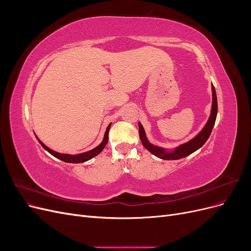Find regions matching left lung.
<instances>
[{
  "label": "left lung",
  "mask_w": 251,
  "mask_h": 251,
  "mask_svg": "<svg viewBox=\"0 0 251 251\" xmlns=\"http://www.w3.org/2000/svg\"><path fill=\"white\" fill-rule=\"evenodd\" d=\"M212 90V104H211V112H210V116L207 120L206 125L202 128V131L194 137L192 140H189L181 146L177 147L176 149H174L173 151H168L163 148H159L151 144L148 138L146 132H144V128L141 126V124H138L139 126V138L142 142V146L146 148L150 153L155 155L156 157L164 159V160H177V159L184 158L188 155H191L194 151L197 150H199L203 144L207 141L208 137L211 134L212 127L215 126L216 123V118H217V113H218V101H217V94H216V90L215 87L211 86Z\"/></svg>",
  "instance_id": "8db88e82"
}]
</instances>
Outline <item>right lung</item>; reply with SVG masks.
I'll list each match as a JSON object with an SVG mask.
<instances>
[{"label": "right lung", "mask_w": 251, "mask_h": 251, "mask_svg": "<svg viewBox=\"0 0 251 251\" xmlns=\"http://www.w3.org/2000/svg\"><path fill=\"white\" fill-rule=\"evenodd\" d=\"M110 127H111V124L108 126L107 130H105V133H104V136H103V139L101 141V143L100 144V146H97L96 148L92 149L91 151H85V153H81V154H77V155H69V154H60V153H57V151H53L51 149H49L48 147L45 146V144L37 138V140H39V142L41 143V146L46 150L47 151H49V153L54 156L55 158L59 159V160L62 161H65V162H68V163H81V162H86L88 160H90V159H92L93 157L97 156L98 154L100 153V151L104 149V147L107 146L108 143V140H109V131H110Z\"/></svg>", "instance_id": "right-lung-1"}]
</instances>
